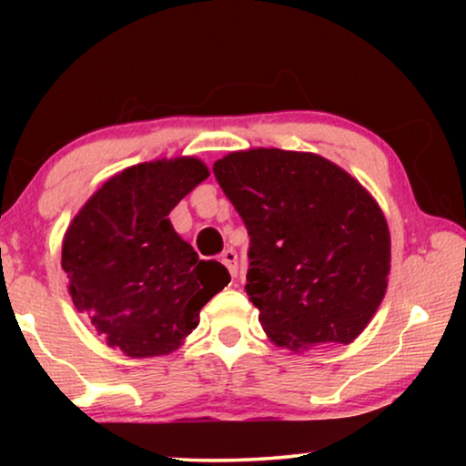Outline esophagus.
<instances>
[{
  "mask_svg": "<svg viewBox=\"0 0 466 466\" xmlns=\"http://www.w3.org/2000/svg\"><path fill=\"white\" fill-rule=\"evenodd\" d=\"M220 260H222V265L227 267L228 269V273H231V278H235L238 276V269H239V260H238V252L235 250H231V248H228V250H225L222 252V257H220Z\"/></svg>",
  "mask_w": 466,
  "mask_h": 466,
  "instance_id": "1",
  "label": "esophagus"
}]
</instances>
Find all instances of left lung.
<instances>
[{
  "label": "left lung",
  "mask_w": 466,
  "mask_h": 466,
  "mask_svg": "<svg viewBox=\"0 0 466 466\" xmlns=\"http://www.w3.org/2000/svg\"><path fill=\"white\" fill-rule=\"evenodd\" d=\"M214 176L250 235L246 292L271 341L301 350L356 339L390 271V233L373 197L309 152H233Z\"/></svg>",
  "instance_id": "8db88e82"
}]
</instances>
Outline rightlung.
Wrapping results in <instances>:
<instances>
[{
    "label": "right lung",
    "mask_w": 466,
    "mask_h": 466,
    "mask_svg": "<svg viewBox=\"0 0 466 466\" xmlns=\"http://www.w3.org/2000/svg\"><path fill=\"white\" fill-rule=\"evenodd\" d=\"M208 176L197 158L133 165L110 177L67 228L61 265L72 301L110 348L133 359L169 354L199 324L203 305L231 282L167 218Z\"/></svg>",
    "instance_id": "add662e5"
}]
</instances>
